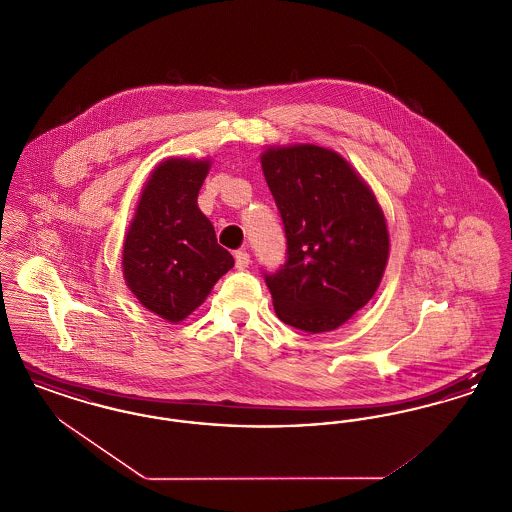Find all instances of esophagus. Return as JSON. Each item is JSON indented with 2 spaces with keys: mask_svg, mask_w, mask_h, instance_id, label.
<instances>
[{
  "mask_svg": "<svg viewBox=\"0 0 512 512\" xmlns=\"http://www.w3.org/2000/svg\"><path fill=\"white\" fill-rule=\"evenodd\" d=\"M249 253L247 251H238L236 253V267L238 268H245L247 265H249Z\"/></svg>",
  "mask_w": 512,
  "mask_h": 512,
  "instance_id": "obj_1",
  "label": "esophagus"
}]
</instances>
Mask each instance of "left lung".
I'll use <instances>...</instances> for the list:
<instances>
[{"instance_id": "obj_1", "label": "left lung", "mask_w": 512, "mask_h": 512, "mask_svg": "<svg viewBox=\"0 0 512 512\" xmlns=\"http://www.w3.org/2000/svg\"><path fill=\"white\" fill-rule=\"evenodd\" d=\"M261 167L288 240V259L265 274L278 318L332 332L372 299L390 257L384 211L359 172L328 147L272 146Z\"/></svg>"}]
</instances>
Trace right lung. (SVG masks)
<instances>
[{"label": "right lung", "instance_id": "1", "mask_svg": "<svg viewBox=\"0 0 512 512\" xmlns=\"http://www.w3.org/2000/svg\"><path fill=\"white\" fill-rule=\"evenodd\" d=\"M211 159L171 157L155 167L122 244L128 290L153 315L180 322L234 267L215 228L197 207Z\"/></svg>", "mask_w": 512, "mask_h": 512}]
</instances>
